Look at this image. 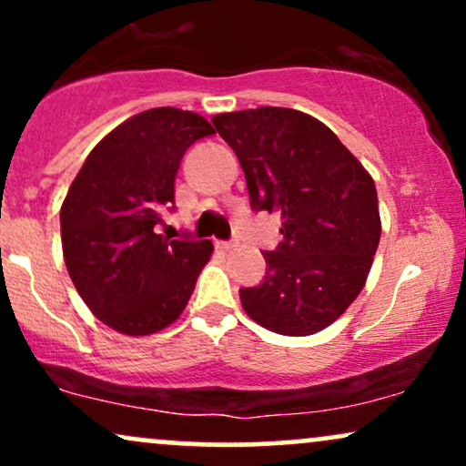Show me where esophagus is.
Returning a JSON list of instances; mask_svg holds the SVG:
<instances>
[{
    "label": "esophagus",
    "instance_id": "34e87169",
    "mask_svg": "<svg viewBox=\"0 0 466 466\" xmlns=\"http://www.w3.org/2000/svg\"><path fill=\"white\" fill-rule=\"evenodd\" d=\"M217 248L223 251H229V249L237 248V240H217Z\"/></svg>",
    "mask_w": 466,
    "mask_h": 466
}]
</instances>
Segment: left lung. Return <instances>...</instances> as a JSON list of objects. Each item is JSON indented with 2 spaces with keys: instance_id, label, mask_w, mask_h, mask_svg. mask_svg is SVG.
I'll use <instances>...</instances> for the list:
<instances>
[{
  "instance_id": "1",
  "label": "left lung",
  "mask_w": 466,
  "mask_h": 466,
  "mask_svg": "<svg viewBox=\"0 0 466 466\" xmlns=\"http://www.w3.org/2000/svg\"><path fill=\"white\" fill-rule=\"evenodd\" d=\"M237 153L254 212L282 217V240L263 251L258 287L240 289L254 322L280 335H313L360 296L381 238L377 188L329 127L285 106L212 117Z\"/></svg>"
}]
</instances>
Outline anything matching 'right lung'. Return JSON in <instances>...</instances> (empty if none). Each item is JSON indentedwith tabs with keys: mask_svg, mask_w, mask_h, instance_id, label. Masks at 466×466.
<instances>
[{
	"mask_svg": "<svg viewBox=\"0 0 466 466\" xmlns=\"http://www.w3.org/2000/svg\"><path fill=\"white\" fill-rule=\"evenodd\" d=\"M210 122L157 106L116 127L87 155L61 206L69 278L100 322L125 335H151L179 318L210 260L208 238L159 234L175 210L181 157Z\"/></svg>",
	"mask_w": 466,
	"mask_h": 466,
	"instance_id": "1",
	"label": "right lung"
}]
</instances>
